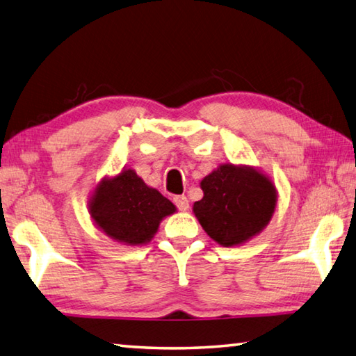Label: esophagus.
I'll list each match as a JSON object with an SVG mask.
<instances>
[{
  "label": "esophagus",
  "mask_w": 356,
  "mask_h": 356,
  "mask_svg": "<svg viewBox=\"0 0 356 356\" xmlns=\"http://www.w3.org/2000/svg\"><path fill=\"white\" fill-rule=\"evenodd\" d=\"M173 201H175V204H177L179 211L184 212V211L189 209V200H187L186 195H178V197L173 198Z\"/></svg>",
  "instance_id": "obj_1"
}]
</instances>
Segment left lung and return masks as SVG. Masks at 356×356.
<instances>
[{"instance_id": "left-lung-1", "label": "left lung", "mask_w": 356, "mask_h": 356, "mask_svg": "<svg viewBox=\"0 0 356 356\" xmlns=\"http://www.w3.org/2000/svg\"><path fill=\"white\" fill-rule=\"evenodd\" d=\"M203 198L193 213L212 240L237 246L264 229L277 204L271 179L250 165L221 164L201 179Z\"/></svg>"}]
</instances>
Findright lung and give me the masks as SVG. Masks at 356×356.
I'll return each instance as SVG.
<instances>
[{
    "mask_svg": "<svg viewBox=\"0 0 356 356\" xmlns=\"http://www.w3.org/2000/svg\"><path fill=\"white\" fill-rule=\"evenodd\" d=\"M175 211L170 200L147 186L133 169L104 178L90 200L91 218L99 229L131 246L150 241L161 220Z\"/></svg>",
    "mask_w": 356,
    "mask_h": 356,
    "instance_id": "obj_1",
    "label": "right lung"
}]
</instances>
